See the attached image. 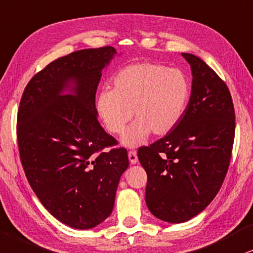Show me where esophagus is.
I'll list each match as a JSON object with an SVG mask.
<instances>
[{"label": "esophagus", "mask_w": 253, "mask_h": 253, "mask_svg": "<svg viewBox=\"0 0 253 253\" xmlns=\"http://www.w3.org/2000/svg\"><path fill=\"white\" fill-rule=\"evenodd\" d=\"M128 159H129V162L132 165H136L137 164V155H136V152H134V150H130L128 152Z\"/></svg>", "instance_id": "1"}]
</instances>
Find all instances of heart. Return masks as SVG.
<instances>
[{
    "label": "heart",
    "instance_id": "b5f03b06",
    "mask_svg": "<svg viewBox=\"0 0 253 253\" xmlns=\"http://www.w3.org/2000/svg\"><path fill=\"white\" fill-rule=\"evenodd\" d=\"M191 97L189 77L180 69L158 63H135L114 76L112 89L95 99V112L108 132L120 135L121 145L137 147L150 134L166 135L183 118Z\"/></svg>",
    "mask_w": 253,
    "mask_h": 253
}]
</instances>
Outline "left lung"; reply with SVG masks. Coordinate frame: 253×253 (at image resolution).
<instances>
[{"mask_svg":"<svg viewBox=\"0 0 253 253\" xmlns=\"http://www.w3.org/2000/svg\"><path fill=\"white\" fill-rule=\"evenodd\" d=\"M181 55L193 76L187 111L171 132L137 152L147 172V207L168 223L187 222L215 198L228 171L235 137L228 86L201 58Z\"/></svg>","mask_w":253,"mask_h":253,"instance_id":"obj_1","label":"left lung"}]
</instances>
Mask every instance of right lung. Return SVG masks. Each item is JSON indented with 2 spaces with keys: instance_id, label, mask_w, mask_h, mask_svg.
<instances>
[{
  "instance_id": "obj_1",
  "label": "right lung",
  "mask_w": 253,
  "mask_h": 253,
  "mask_svg": "<svg viewBox=\"0 0 253 253\" xmlns=\"http://www.w3.org/2000/svg\"><path fill=\"white\" fill-rule=\"evenodd\" d=\"M117 55L104 46L53 60L31 78L18 108V148L29 183L47 211L73 229H92L111 215L128 168L125 148L101 152L117 141L95 112L101 72Z\"/></svg>"
}]
</instances>
